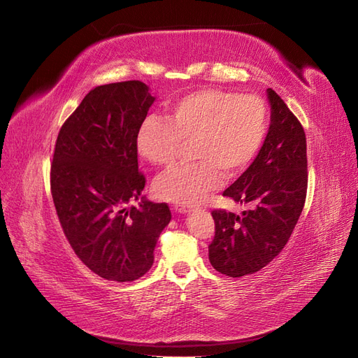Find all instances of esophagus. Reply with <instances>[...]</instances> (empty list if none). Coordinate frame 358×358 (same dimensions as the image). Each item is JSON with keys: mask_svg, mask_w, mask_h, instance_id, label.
<instances>
[{"mask_svg": "<svg viewBox=\"0 0 358 358\" xmlns=\"http://www.w3.org/2000/svg\"><path fill=\"white\" fill-rule=\"evenodd\" d=\"M174 211L176 213H189L190 211V206L189 205H176L174 206Z\"/></svg>", "mask_w": 358, "mask_h": 358, "instance_id": "34e87169", "label": "esophagus"}]
</instances>
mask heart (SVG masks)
<instances>
[{"label": "heart", "mask_w": 358, "mask_h": 358, "mask_svg": "<svg viewBox=\"0 0 358 358\" xmlns=\"http://www.w3.org/2000/svg\"><path fill=\"white\" fill-rule=\"evenodd\" d=\"M269 111L256 95L222 89L190 92L168 106L166 119L148 116L136 132V150L148 164L169 166L184 143L196 162L160 174L153 190L157 198L192 205L218 187L224 177L244 172L266 140Z\"/></svg>", "instance_id": "b5f03b06"}]
</instances>
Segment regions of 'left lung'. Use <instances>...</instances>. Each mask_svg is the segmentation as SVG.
I'll list each match as a JSON object with an SVG mask.
<instances>
[{
  "label": "left lung",
  "instance_id": "8db88e82",
  "mask_svg": "<svg viewBox=\"0 0 358 358\" xmlns=\"http://www.w3.org/2000/svg\"><path fill=\"white\" fill-rule=\"evenodd\" d=\"M271 126L248 169L223 196L252 208L236 215L214 210L215 235L208 245L213 268L230 278L251 275L285 247L301 217L308 189L303 126L275 90L268 89Z\"/></svg>",
  "mask_w": 358,
  "mask_h": 358
}]
</instances>
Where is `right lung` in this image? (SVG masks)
I'll list each match as a JSON object with an SVG mask.
<instances>
[{
  "mask_svg": "<svg viewBox=\"0 0 358 358\" xmlns=\"http://www.w3.org/2000/svg\"><path fill=\"white\" fill-rule=\"evenodd\" d=\"M155 98L138 80L92 89L57 134L50 190L71 248L108 281H135L155 260L171 220L166 203L141 201L136 132Z\"/></svg>",
  "mask_w": 358,
  "mask_h": 358,
  "instance_id": "1",
  "label": "right lung"
}]
</instances>
